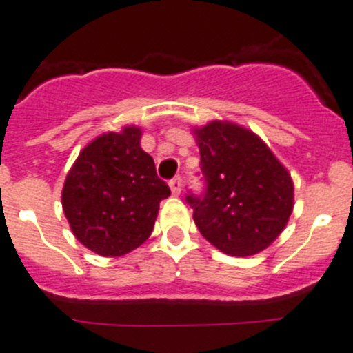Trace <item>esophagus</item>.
Returning a JSON list of instances; mask_svg holds the SVG:
<instances>
[{"label": "esophagus", "mask_w": 353, "mask_h": 353, "mask_svg": "<svg viewBox=\"0 0 353 353\" xmlns=\"http://www.w3.org/2000/svg\"><path fill=\"white\" fill-rule=\"evenodd\" d=\"M169 186H170V190H172L174 195H179L181 188H183V179H181L179 176H176L174 179L169 181Z\"/></svg>", "instance_id": "obj_1"}]
</instances>
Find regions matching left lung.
Here are the masks:
<instances>
[{"instance_id": "8db88e82", "label": "left lung", "mask_w": 353, "mask_h": 353, "mask_svg": "<svg viewBox=\"0 0 353 353\" xmlns=\"http://www.w3.org/2000/svg\"><path fill=\"white\" fill-rule=\"evenodd\" d=\"M204 192L186 202L200 234L232 256L262 252L287 225L294 184L285 167L255 133L212 121L195 130Z\"/></svg>"}]
</instances>
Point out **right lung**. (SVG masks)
Wrapping results in <instances>:
<instances>
[{"label":"right lung","mask_w":353,"mask_h":353,"mask_svg":"<svg viewBox=\"0 0 353 353\" xmlns=\"http://www.w3.org/2000/svg\"><path fill=\"white\" fill-rule=\"evenodd\" d=\"M141 130L126 126L82 149L63 186V211L74 236L101 256H121L153 232L170 188L141 148Z\"/></svg>","instance_id":"1"}]
</instances>
